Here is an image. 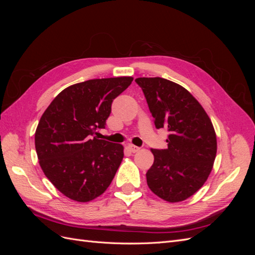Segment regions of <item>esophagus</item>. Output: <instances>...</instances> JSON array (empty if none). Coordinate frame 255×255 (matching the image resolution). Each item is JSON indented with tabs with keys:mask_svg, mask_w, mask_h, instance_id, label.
Wrapping results in <instances>:
<instances>
[{
	"mask_svg": "<svg viewBox=\"0 0 255 255\" xmlns=\"http://www.w3.org/2000/svg\"><path fill=\"white\" fill-rule=\"evenodd\" d=\"M128 151H129V152L136 153V152L139 151V149H140V148H138V146H136V145H134V144H128Z\"/></svg>",
	"mask_w": 255,
	"mask_h": 255,
	"instance_id": "1",
	"label": "esophagus"
}]
</instances>
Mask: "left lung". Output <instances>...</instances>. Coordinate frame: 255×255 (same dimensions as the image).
<instances>
[{"instance_id": "left-lung-1", "label": "left lung", "mask_w": 255, "mask_h": 255, "mask_svg": "<svg viewBox=\"0 0 255 255\" xmlns=\"http://www.w3.org/2000/svg\"><path fill=\"white\" fill-rule=\"evenodd\" d=\"M156 128L168 130V148L151 149L149 188L165 201H184L203 186L217 153V138L206 112L188 90L161 78H138Z\"/></svg>"}]
</instances>
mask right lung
Segmentation results:
<instances>
[{
    "mask_svg": "<svg viewBox=\"0 0 255 255\" xmlns=\"http://www.w3.org/2000/svg\"><path fill=\"white\" fill-rule=\"evenodd\" d=\"M133 78L96 79L71 85L41 116L35 148L43 173L61 194L89 202L110 186L123 158V146L92 135L104 128L112 103Z\"/></svg>",
    "mask_w": 255,
    "mask_h": 255,
    "instance_id": "right-lung-1",
    "label": "right lung"
}]
</instances>
